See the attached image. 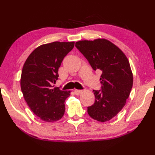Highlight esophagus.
Masks as SVG:
<instances>
[{
    "label": "esophagus",
    "instance_id": "1",
    "mask_svg": "<svg viewBox=\"0 0 155 155\" xmlns=\"http://www.w3.org/2000/svg\"><path fill=\"white\" fill-rule=\"evenodd\" d=\"M74 94H75L78 95V94H80L81 93H83V91H82V90H77V89H75L74 91Z\"/></svg>",
    "mask_w": 155,
    "mask_h": 155
}]
</instances>
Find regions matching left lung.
<instances>
[{"label":"left lung","mask_w":155,"mask_h":155,"mask_svg":"<svg viewBox=\"0 0 155 155\" xmlns=\"http://www.w3.org/2000/svg\"><path fill=\"white\" fill-rule=\"evenodd\" d=\"M75 47L94 71L102 72L101 90H94V103L87 107L89 116L100 122L110 120L124 107L133 87L129 62L120 48L106 39L77 42Z\"/></svg>","instance_id":"obj_1"}]
</instances>
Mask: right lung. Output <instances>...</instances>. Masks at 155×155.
I'll return each mask as SVG.
<instances>
[{
  "mask_svg": "<svg viewBox=\"0 0 155 155\" xmlns=\"http://www.w3.org/2000/svg\"><path fill=\"white\" fill-rule=\"evenodd\" d=\"M74 42H53L32 51L23 66L21 87L31 110L41 120L57 121L63 116L64 102L70 92L54 87L58 68L74 47Z\"/></svg>",
  "mask_w": 155,
  "mask_h": 155,
  "instance_id": "add662e5",
  "label": "right lung"
}]
</instances>
